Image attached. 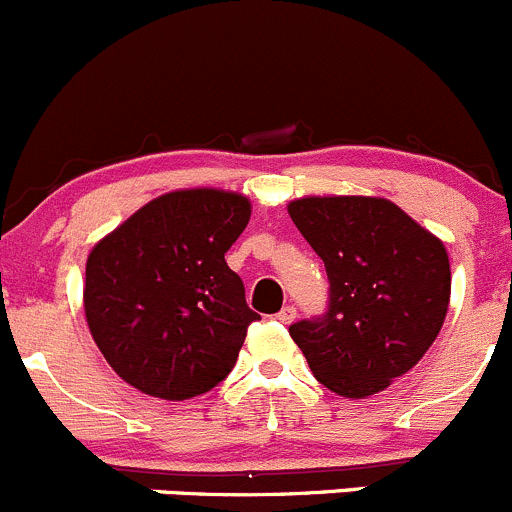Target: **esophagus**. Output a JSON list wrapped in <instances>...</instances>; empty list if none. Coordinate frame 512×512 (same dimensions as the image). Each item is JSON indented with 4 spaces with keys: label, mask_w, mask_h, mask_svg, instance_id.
<instances>
[{
    "label": "esophagus",
    "mask_w": 512,
    "mask_h": 512,
    "mask_svg": "<svg viewBox=\"0 0 512 512\" xmlns=\"http://www.w3.org/2000/svg\"><path fill=\"white\" fill-rule=\"evenodd\" d=\"M276 318H278V321H281V323H291L293 318H296V308H293V306H283L281 311L276 313Z\"/></svg>",
    "instance_id": "34e87169"
}]
</instances>
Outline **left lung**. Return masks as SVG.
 Returning <instances> with one entry per match:
<instances>
[{"mask_svg":"<svg viewBox=\"0 0 512 512\" xmlns=\"http://www.w3.org/2000/svg\"><path fill=\"white\" fill-rule=\"evenodd\" d=\"M321 256L328 308L288 328L313 376L346 398H366L411 371L433 346L450 301L443 241L393 201L306 196L288 204Z\"/></svg>","mask_w":512,"mask_h":512,"instance_id":"obj_1","label":"left lung"}]
</instances>
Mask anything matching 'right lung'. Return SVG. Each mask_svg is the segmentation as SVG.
<instances>
[{
    "label": "right lung",
    "instance_id": "obj_1",
    "mask_svg": "<svg viewBox=\"0 0 512 512\" xmlns=\"http://www.w3.org/2000/svg\"><path fill=\"white\" fill-rule=\"evenodd\" d=\"M249 219L241 194L171 191L91 249L86 323L129 386L186 401L229 376L258 318L224 258Z\"/></svg>",
    "mask_w": 512,
    "mask_h": 512
}]
</instances>
